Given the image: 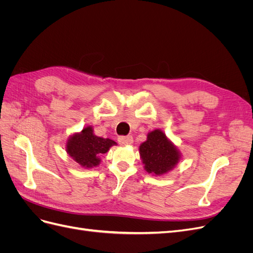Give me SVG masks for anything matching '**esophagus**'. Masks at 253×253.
I'll return each mask as SVG.
<instances>
[{
	"label": "esophagus",
	"mask_w": 253,
	"mask_h": 253,
	"mask_svg": "<svg viewBox=\"0 0 253 253\" xmlns=\"http://www.w3.org/2000/svg\"><path fill=\"white\" fill-rule=\"evenodd\" d=\"M118 142L122 145H128L133 143V137L131 135L127 136H119L118 137Z\"/></svg>",
	"instance_id": "obj_1"
}]
</instances>
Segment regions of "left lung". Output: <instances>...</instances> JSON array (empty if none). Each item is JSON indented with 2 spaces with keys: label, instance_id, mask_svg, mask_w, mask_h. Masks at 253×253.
Returning a JSON list of instances; mask_svg holds the SVG:
<instances>
[{
  "label": "left lung",
  "instance_id": "1",
  "mask_svg": "<svg viewBox=\"0 0 253 253\" xmlns=\"http://www.w3.org/2000/svg\"><path fill=\"white\" fill-rule=\"evenodd\" d=\"M140 157L148 173L163 175L171 171L180 158L175 145L160 129L148 134V138L139 147Z\"/></svg>",
  "mask_w": 253,
  "mask_h": 253
}]
</instances>
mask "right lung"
<instances>
[{"label": "right lung", "instance_id": "obj_1", "mask_svg": "<svg viewBox=\"0 0 253 253\" xmlns=\"http://www.w3.org/2000/svg\"><path fill=\"white\" fill-rule=\"evenodd\" d=\"M116 144L114 140L102 138L94 135L91 126L84 127L81 133L74 134L66 143L68 155L76 163L84 168L97 167L100 163V156L105 154L112 145Z\"/></svg>", "mask_w": 253, "mask_h": 253}]
</instances>
